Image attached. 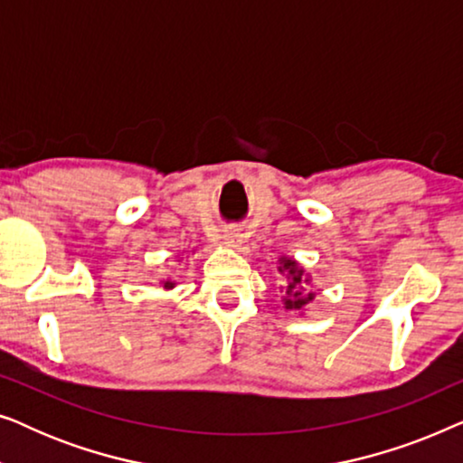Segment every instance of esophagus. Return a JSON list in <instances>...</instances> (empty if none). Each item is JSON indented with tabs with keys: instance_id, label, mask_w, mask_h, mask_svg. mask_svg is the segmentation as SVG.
<instances>
[{
	"instance_id": "1",
	"label": "esophagus",
	"mask_w": 463,
	"mask_h": 463,
	"mask_svg": "<svg viewBox=\"0 0 463 463\" xmlns=\"http://www.w3.org/2000/svg\"><path fill=\"white\" fill-rule=\"evenodd\" d=\"M225 242L230 246H240L244 242V233L240 230H225Z\"/></svg>"
}]
</instances>
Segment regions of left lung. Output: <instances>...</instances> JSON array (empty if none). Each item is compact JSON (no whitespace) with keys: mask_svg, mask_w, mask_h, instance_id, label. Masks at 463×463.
I'll return each instance as SVG.
<instances>
[{"mask_svg":"<svg viewBox=\"0 0 463 463\" xmlns=\"http://www.w3.org/2000/svg\"><path fill=\"white\" fill-rule=\"evenodd\" d=\"M284 269H287L288 276H290L288 293H293V290H295L293 299H287V307L288 309H299V307L306 306L309 299H312V295H307L306 299H301V297H299V290H297V287H299V284H301V269H297V263L295 261H284ZM284 269L280 268V271H284Z\"/></svg>","mask_w":463,"mask_h":463,"instance_id":"8db88e82","label":"left lung"}]
</instances>
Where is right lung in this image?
Returning a JSON list of instances; mask_svg holds the SVG:
<instances>
[{"mask_svg": "<svg viewBox=\"0 0 463 463\" xmlns=\"http://www.w3.org/2000/svg\"><path fill=\"white\" fill-rule=\"evenodd\" d=\"M164 287H166V288H168V287H173V282H164Z\"/></svg>", "mask_w": 463, "mask_h": 463, "instance_id": "right-lung-1", "label": "right lung"}]
</instances>
